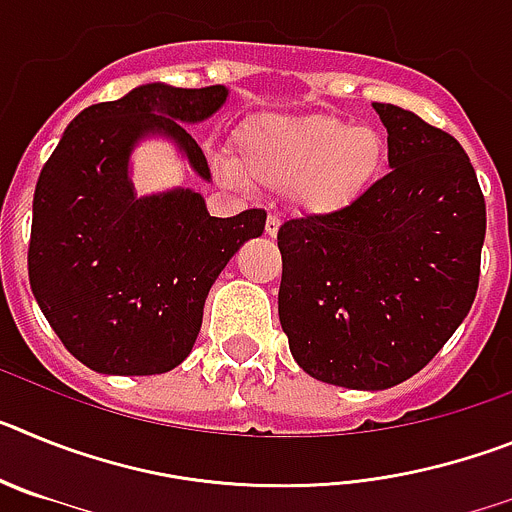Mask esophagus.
<instances>
[{"mask_svg": "<svg viewBox=\"0 0 512 512\" xmlns=\"http://www.w3.org/2000/svg\"><path fill=\"white\" fill-rule=\"evenodd\" d=\"M279 225H282V220H279L277 215L266 217V235H271V238H274V235L279 233Z\"/></svg>", "mask_w": 512, "mask_h": 512, "instance_id": "esophagus-1", "label": "esophagus"}]
</instances>
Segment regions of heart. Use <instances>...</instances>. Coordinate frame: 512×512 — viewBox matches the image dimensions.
<instances>
[{"instance_id": "1", "label": "heart", "mask_w": 512, "mask_h": 512, "mask_svg": "<svg viewBox=\"0 0 512 512\" xmlns=\"http://www.w3.org/2000/svg\"><path fill=\"white\" fill-rule=\"evenodd\" d=\"M384 138L369 125L336 115L261 117L243 133L238 169L225 164L230 182L271 192L289 189L305 215L328 217L354 205L384 164Z\"/></svg>"}]
</instances>
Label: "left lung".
I'll list each match as a JSON object with an SVG mask.
<instances>
[{
  "label": "left lung",
  "instance_id": "1",
  "mask_svg": "<svg viewBox=\"0 0 512 512\" xmlns=\"http://www.w3.org/2000/svg\"><path fill=\"white\" fill-rule=\"evenodd\" d=\"M390 174L343 212L279 228V320L310 377L387 390L418 374L467 318L487 212L454 135L374 102Z\"/></svg>",
  "mask_w": 512,
  "mask_h": 512
}]
</instances>
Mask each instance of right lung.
Returning a JSON list of instances; mask_svg holds the SVG:
<instances>
[{"label": "right lung", "mask_w": 512, "mask_h": 512, "mask_svg": "<svg viewBox=\"0 0 512 512\" xmlns=\"http://www.w3.org/2000/svg\"><path fill=\"white\" fill-rule=\"evenodd\" d=\"M225 99L220 84H143L81 110L40 171L30 287L63 346L94 372L148 377L182 364L220 271L264 233V210L210 217L200 192L135 197L128 176L135 143L158 133L210 179L205 153L182 122L207 120Z\"/></svg>", "instance_id": "right-lung-1"}]
</instances>
